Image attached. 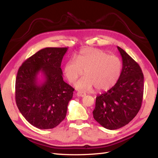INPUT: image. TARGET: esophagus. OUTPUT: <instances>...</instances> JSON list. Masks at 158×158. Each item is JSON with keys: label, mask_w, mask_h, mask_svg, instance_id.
<instances>
[{"label": "esophagus", "mask_w": 158, "mask_h": 158, "mask_svg": "<svg viewBox=\"0 0 158 158\" xmlns=\"http://www.w3.org/2000/svg\"><path fill=\"white\" fill-rule=\"evenodd\" d=\"M86 95V94L82 92H78L77 93V96L79 97H84Z\"/></svg>", "instance_id": "esophagus-1"}]
</instances>
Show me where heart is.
Instances as JSON below:
<instances>
[{
  "label": "heart",
  "mask_w": 158,
  "mask_h": 158,
  "mask_svg": "<svg viewBox=\"0 0 158 158\" xmlns=\"http://www.w3.org/2000/svg\"><path fill=\"white\" fill-rule=\"evenodd\" d=\"M84 70L86 75L75 84L82 91H88L93 86L96 90L103 91L116 84L122 71V62L118 57L110 56L101 49L86 48L82 49L76 58L66 62L64 73L67 80L75 83Z\"/></svg>",
  "instance_id": "obj_1"
}]
</instances>
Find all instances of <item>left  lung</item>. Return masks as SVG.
I'll return each instance as SVG.
<instances>
[{
  "instance_id": "1",
  "label": "left lung",
  "mask_w": 158,
  "mask_h": 158,
  "mask_svg": "<svg viewBox=\"0 0 158 158\" xmlns=\"http://www.w3.org/2000/svg\"><path fill=\"white\" fill-rule=\"evenodd\" d=\"M122 58L121 76L116 84L96 97L94 118L109 130L119 129L133 119L141 107L144 76L139 64L117 47Z\"/></svg>"
}]
</instances>
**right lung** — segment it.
Returning a JSON list of instances; mask_svg holds the SVG:
<instances>
[{"label": "right lung", "mask_w": 158, "mask_h": 158, "mask_svg": "<svg viewBox=\"0 0 158 158\" xmlns=\"http://www.w3.org/2000/svg\"><path fill=\"white\" fill-rule=\"evenodd\" d=\"M68 48H46L23 62L15 80V101L22 115L39 129H52L65 119L75 89L60 68ZM44 77L39 83L38 75Z\"/></svg>", "instance_id": "obj_1"}]
</instances>
